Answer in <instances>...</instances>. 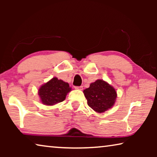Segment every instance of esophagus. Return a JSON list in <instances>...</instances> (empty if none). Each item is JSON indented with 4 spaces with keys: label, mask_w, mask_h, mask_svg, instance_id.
Wrapping results in <instances>:
<instances>
[{
    "label": "esophagus",
    "mask_w": 157,
    "mask_h": 157,
    "mask_svg": "<svg viewBox=\"0 0 157 157\" xmlns=\"http://www.w3.org/2000/svg\"><path fill=\"white\" fill-rule=\"evenodd\" d=\"M75 89H78V90H82L83 89V86H75Z\"/></svg>",
    "instance_id": "esophagus-1"
}]
</instances>
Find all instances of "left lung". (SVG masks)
Here are the masks:
<instances>
[{
    "mask_svg": "<svg viewBox=\"0 0 157 157\" xmlns=\"http://www.w3.org/2000/svg\"><path fill=\"white\" fill-rule=\"evenodd\" d=\"M87 104L98 113L105 112L115 104L117 93L115 89L107 82L98 79L84 90Z\"/></svg>",
    "mask_w": 157,
    "mask_h": 157,
    "instance_id": "8db88e82",
    "label": "left lung"
}]
</instances>
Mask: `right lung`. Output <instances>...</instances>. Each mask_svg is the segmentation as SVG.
<instances>
[{
    "label": "right lung",
    "instance_id": "add662e5",
    "mask_svg": "<svg viewBox=\"0 0 157 157\" xmlns=\"http://www.w3.org/2000/svg\"><path fill=\"white\" fill-rule=\"evenodd\" d=\"M71 91L68 83L53 78L39 89L38 94L44 105L51 106L63 102Z\"/></svg>",
    "mask_w": 157,
    "mask_h": 157
}]
</instances>
